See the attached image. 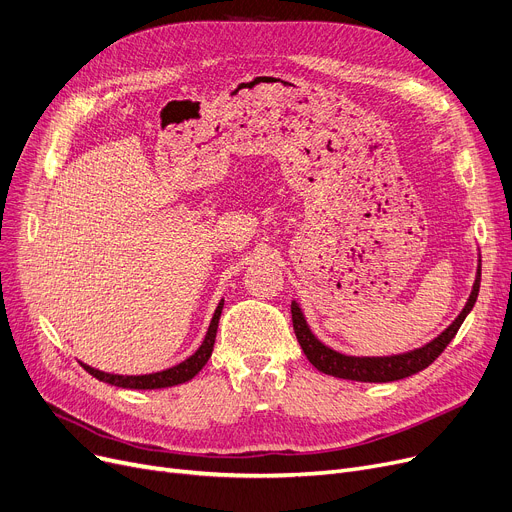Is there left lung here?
<instances>
[{"mask_svg":"<svg viewBox=\"0 0 512 512\" xmlns=\"http://www.w3.org/2000/svg\"><path fill=\"white\" fill-rule=\"evenodd\" d=\"M479 281H481V260L477 266V279L473 285V291L469 296L467 306L462 308V312L456 316V321L442 333L437 335L433 342L427 346L412 350L406 354H396V356H381V358H360V356H346L339 354L325 344H321L319 339L312 335L308 329L304 314L296 302H291V321H294V331L298 342L306 354V358L312 362V367L319 369L325 375H333L339 379H352V381H364V383H387V381H398L404 377L415 375L423 369H427L429 364L440 356L446 346L452 342L454 335L458 333L465 316L471 312L475 306L477 294H479Z\"/></svg>","mask_w":512,"mask_h":512,"instance_id":"left-lung-1","label":"left lung"}]
</instances>
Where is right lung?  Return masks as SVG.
<instances>
[{
    "mask_svg": "<svg viewBox=\"0 0 512 512\" xmlns=\"http://www.w3.org/2000/svg\"><path fill=\"white\" fill-rule=\"evenodd\" d=\"M221 312H223V300L214 310L212 323L208 327V333L204 337L202 346L198 348V352L189 356L187 360H183L181 364H177V367H173V369H166V371L152 373V375H110V373H102L97 369H91L83 362H81V367L89 375H93L95 379H100V381L110 383V385H116V387H127V389H160V387H173V385L185 383V381L196 377L204 369V364L208 362V358L212 354V348H214V339H216V329H218V319H221Z\"/></svg>",
    "mask_w": 512,
    "mask_h": 512,
    "instance_id": "1",
    "label": "right lung"
}]
</instances>
